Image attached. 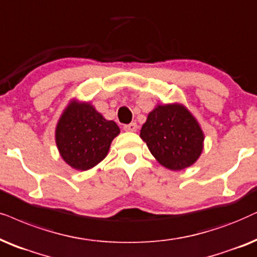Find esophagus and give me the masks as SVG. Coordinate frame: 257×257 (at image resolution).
Masks as SVG:
<instances>
[{
    "mask_svg": "<svg viewBox=\"0 0 257 257\" xmlns=\"http://www.w3.org/2000/svg\"><path fill=\"white\" fill-rule=\"evenodd\" d=\"M137 127H138V126H137L136 122H131V124L125 125V126H124V130H125V131L135 132V131H137Z\"/></svg>",
    "mask_w": 257,
    "mask_h": 257,
    "instance_id": "34e87169",
    "label": "esophagus"
}]
</instances>
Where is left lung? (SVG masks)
<instances>
[{
	"mask_svg": "<svg viewBox=\"0 0 257 257\" xmlns=\"http://www.w3.org/2000/svg\"><path fill=\"white\" fill-rule=\"evenodd\" d=\"M141 138L163 166L183 170L201 156L204 135L183 105H159L149 113Z\"/></svg>",
	"mask_w": 257,
	"mask_h": 257,
	"instance_id": "8db88e82",
	"label": "left lung"
}]
</instances>
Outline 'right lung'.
<instances>
[{
    "label": "right lung",
    "mask_w": 257,
    "mask_h": 257,
    "mask_svg": "<svg viewBox=\"0 0 257 257\" xmlns=\"http://www.w3.org/2000/svg\"><path fill=\"white\" fill-rule=\"evenodd\" d=\"M120 130L89 104L73 101L56 126L55 139L63 161L75 170H88L107 155Z\"/></svg>",
    "instance_id": "right-lung-1"
}]
</instances>
